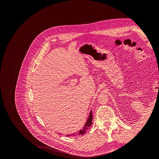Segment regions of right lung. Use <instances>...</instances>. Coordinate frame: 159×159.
<instances>
[{"label":"right lung","instance_id":"obj_1","mask_svg":"<svg viewBox=\"0 0 159 159\" xmlns=\"http://www.w3.org/2000/svg\"><path fill=\"white\" fill-rule=\"evenodd\" d=\"M92 119H93V115H92V111H91L89 115V117L88 118L87 121H86V123L85 124L84 127H83V129L80 130V131L78 132V134H84L85 133H86L87 131V130L89 129V127H90V126L92 125ZM75 135V134H68L67 136H73Z\"/></svg>","mask_w":159,"mask_h":159}]
</instances>
